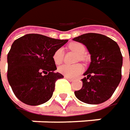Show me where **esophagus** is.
Here are the masks:
<instances>
[{
  "label": "esophagus",
  "instance_id": "obj_1",
  "mask_svg": "<svg viewBox=\"0 0 130 130\" xmlns=\"http://www.w3.org/2000/svg\"><path fill=\"white\" fill-rule=\"evenodd\" d=\"M65 79H67L68 80H69L70 82H73V81H74V79H72V78H70V77H66V76H65Z\"/></svg>",
  "mask_w": 130,
  "mask_h": 130
}]
</instances>
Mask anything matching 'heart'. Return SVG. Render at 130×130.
<instances>
[{"mask_svg":"<svg viewBox=\"0 0 130 130\" xmlns=\"http://www.w3.org/2000/svg\"><path fill=\"white\" fill-rule=\"evenodd\" d=\"M68 48L75 53L78 54L77 56V60L84 61L86 60V57L84 56V53L86 52V47L85 46L79 42H72L68 44ZM64 57V52L62 48L57 49L53 55V59L54 63L56 65H59L62 62ZM83 66L81 64H76L74 65H63L59 67L58 71L62 74L65 75L68 77H75L79 74H81L83 71Z\"/></svg>","mask_w":130,"mask_h":130,"instance_id":"heart-1","label":"heart"}]
</instances>
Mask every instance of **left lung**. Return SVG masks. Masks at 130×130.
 <instances>
[{
    "instance_id": "1",
    "label": "left lung",
    "mask_w": 130,
    "mask_h": 130,
    "mask_svg": "<svg viewBox=\"0 0 130 130\" xmlns=\"http://www.w3.org/2000/svg\"><path fill=\"white\" fill-rule=\"evenodd\" d=\"M74 40L86 46L91 60L82 79L83 87L74 91L75 96L86 103H102L112 97L121 79L120 47L112 39L98 33H86Z\"/></svg>"
}]
</instances>
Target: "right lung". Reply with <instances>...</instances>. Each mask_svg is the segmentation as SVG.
I'll return each mask as SVG.
<instances>
[{
	"label": "right lung",
	"instance_id": "1",
	"mask_svg": "<svg viewBox=\"0 0 130 130\" xmlns=\"http://www.w3.org/2000/svg\"><path fill=\"white\" fill-rule=\"evenodd\" d=\"M67 41L32 33L13 42L7 55V79L18 100L37 106L51 99L56 81L64 77L55 72L53 55Z\"/></svg>",
	"mask_w": 130,
	"mask_h": 130
}]
</instances>
